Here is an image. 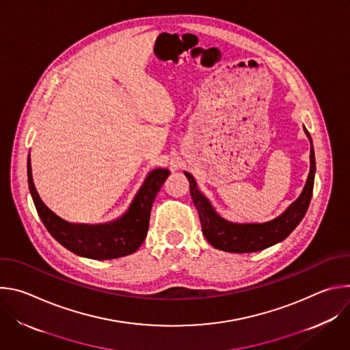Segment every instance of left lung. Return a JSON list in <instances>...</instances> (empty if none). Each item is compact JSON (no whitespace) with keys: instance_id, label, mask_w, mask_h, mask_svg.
Listing matches in <instances>:
<instances>
[{"instance_id":"left-lung-1","label":"left lung","mask_w":350,"mask_h":350,"mask_svg":"<svg viewBox=\"0 0 350 350\" xmlns=\"http://www.w3.org/2000/svg\"><path fill=\"white\" fill-rule=\"evenodd\" d=\"M305 133L310 139V172L306 181V185L296 201L277 219L262 223V224H237L230 223L221 219L211 202L198 189L193 177L184 172L189 181V192L192 201L198 209L199 220L202 226V234L208 242L216 249L232 254H249L258 252L263 249L281 242L285 239L296 226L302 221L304 216L308 212L310 199L313 195L314 185V173H316V159L314 149L309 131L305 127Z\"/></svg>"}]
</instances>
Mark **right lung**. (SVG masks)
Wrapping results in <instances>:
<instances>
[{
	"mask_svg": "<svg viewBox=\"0 0 350 350\" xmlns=\"http://www.w3.org/2000/svg\"><path fill=\"white\" fill-rule=\"evenodd\" d=\"M169 176V170L157 169L148 174L133 204L123 217L108 224H72L49 211L40 199L31 177L30 155L27 158L29 188L37 213L48 232L70 252L95 260L118 259L134 254L144 242L149 215L155 196Z\"/></svg>",
	"mask_w": 350,
	"mask_h": 350,
	"instance_id": "right-lung-1",
	"label": "right lung"
}]
</instances>
